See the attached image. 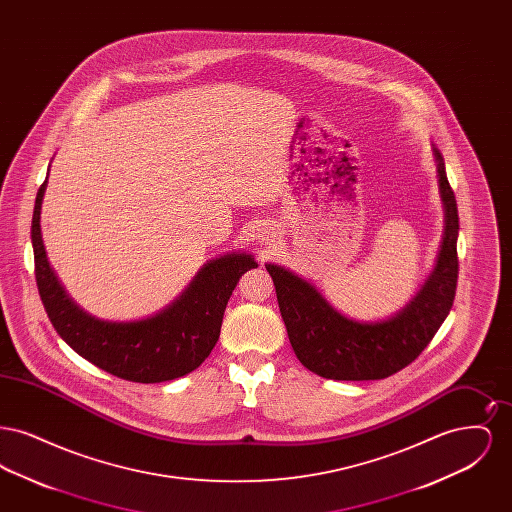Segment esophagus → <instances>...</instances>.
Here are the masks:
<instances>
[{"instance_id":"1","label":"esophagus","mask_w":512,"mask_h":512,"mask_svg":"<svg viewBox=\"0 0 512 512\" xmlns=\"http://www.w3.org/2000/svg\"><path fill=\"white\" fill-rule=\"evenodd\" d=\"M272 236H274V234H272L268 228H265V230H261V234H259L257 238H259L261 242H265V244H267L268 238H272Z\"/></svg>"}]
</instances>
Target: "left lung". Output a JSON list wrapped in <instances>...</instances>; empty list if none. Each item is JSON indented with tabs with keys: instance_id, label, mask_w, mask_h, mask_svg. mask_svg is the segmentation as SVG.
<instances>
[{
	"instance_id": "obj_1",
	"label": "left lung",
	"mask_w": 512,
	"mask_h": 512,
	"mask_svg": "<svg viewBox=\"0 0 512 512\" xmlns=\"http://www.w3.org/2000/svg\"><path fill=\"white\" fill-rule=\"evenodd\" d=\"M443 203L438 259L413 299L382 320H355L334 309L290 268L267 263L290 343L301 365L330 380H382L411 365L449 315L457 290L459 213L443 155L432 144Z\"/></svg>"
}]
</instances>
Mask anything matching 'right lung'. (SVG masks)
<instances>
[{
  "instance_id": "right-lung-1",
  "label": "right lung",
  "mask_w": 512,
  "mask_h": 512,
  "mask_svg": "<svg viewBox=\"0 0 512 512\" xmlns=\"http://www.w3.org/2000/svg\"><path fill=\"white\" fill-rule=\"evenodd\" d=\"M49 176V171H48ZM40 186L32 217L36 284L49 320L74 351L101 370L130 382L157 384L180 378L201 365L219 341L226 303L255 257L232 251L207 261L171 305L138 320H103L76 305L48 261L42 240Z\"/></svg>"
}]
</instances>
